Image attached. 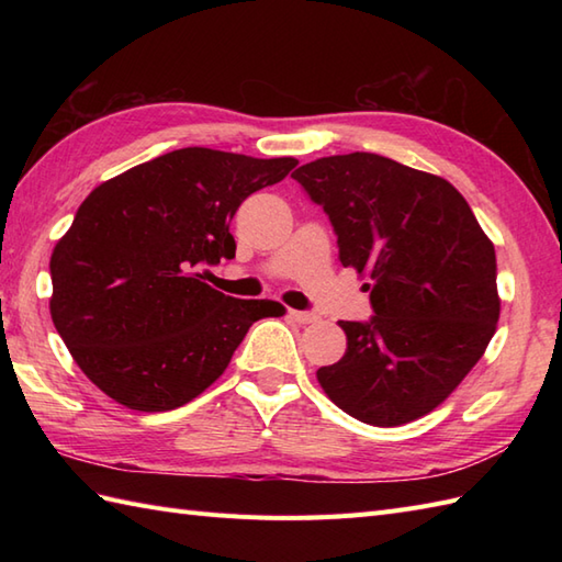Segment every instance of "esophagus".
I'll use <instances>...</instances> for the list:
<instances>
[{
    "mask_svg": "<svg viewBox=\"0 0 562 562\" xmlns=\"http://www.w3.org/2000/svg\"><path fill=\"white\" fill-rule=\"evenodd\" d=\"M290 316L296 321V324H314V321L318 318L312 312H296V308H290Z\"/></svg>",
    "mask_w": 562,
    "mask_h": 562,
    "instance_id": "esophagus-1",
    "label": "esophagus"
}]
</instances>
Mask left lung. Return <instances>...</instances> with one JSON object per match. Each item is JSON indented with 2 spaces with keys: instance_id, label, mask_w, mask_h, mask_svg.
I'll return each instance as SVG.
<instances>
[{
  "instance_id": "1",
  "label": "left lung",
  "mask_w": 562,
  "mask_h": 562,
  "mask_svg": "<svg viewBox=\"0 0 562 562\" xmlns=\"http://www.w3.org/2000/svg\"><path fill=\"white\" fill-rule=\"evenodd\" d=\"M324 205L340 262L369 278L374 316L340 321L342 360L326 396L360 423L398 427L432 413L481 360L499 318L495 246L441 176L352 151L292 173Z\"/></svg>"
}]
</instances>
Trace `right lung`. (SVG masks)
I'll return each mask as SVG.
<instances>
[{"label":"right lung","mask_w":562,"mask_h":562,"mask_svg":"<svg viewBox=\"0 0 562 562\" xmlns=\"http://www.w3.org/2000/svg\"><path fill=\"white\" fill-rule=\"evenodd\" d=\"M296 159L186 147L93 188L50 256V316L105 396L164 413L198 398L229 367L270 300H234L205 266L234 258L229 222Z\"/></svg>","instance_id":"right-lung-1"}]
</instances>
